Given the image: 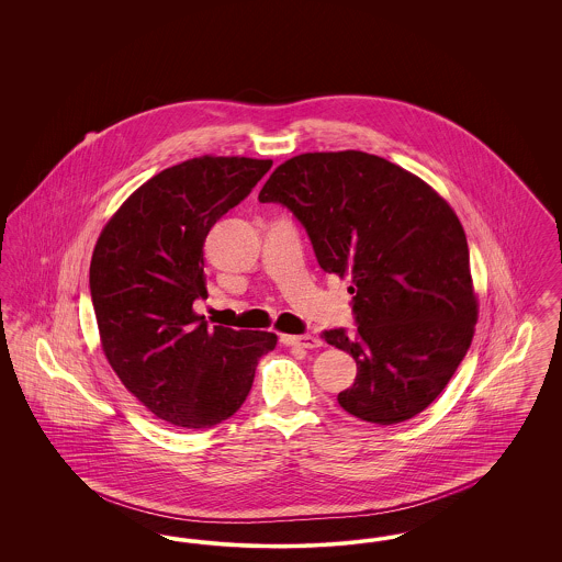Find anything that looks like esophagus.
<instances>
[{"mask_svg":"<svg viewBox=\"0 0 562 562\" xmlns=\"http://www.w3.org/2000/svg\"><path fill=\"white\" fill-rule=\"evenodd\" d=\"M280 341L284 346H294V348L314 349L321 348L322 339L314 337V335H282Z\"/></svg>","mask_w":562,"mask_h":562,"instance_id":"34e87169","label":"esophagus"}]
</instances>
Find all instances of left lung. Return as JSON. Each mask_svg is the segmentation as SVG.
Segmentation results:
<instances>
[{
    "label": "left lung",
    "mask_w": 562,
    "mask_h": 562,
    "mask_svg": "<svg viewBox=\"0 0 562 562\" xmlns=\"http://www.w3.org/2000/svg\"><path fill=\"white\" fill-rule=\"evenodd\" d=\"M305 227L326 273L349 276L358 328L324 330L353 356V385L337 401L379 426L438 398L474 337L479 305L470 250L451 206L419 177L364 151L303 154L259 193Z\"/></svg>",
    "instance_id": "left-lung-1"
}]
</instances>
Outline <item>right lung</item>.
I'll return each instance as SVG.
<instances>
[{
	"label": "right lung",
	"instance_id": "1",
	"mask_svg": "<svg viewBox=\"0 0 562 562\" xmlns=\"http://www.w3.org/2000/svg\"><path fill=\"white\" fill-rule=\"evenodd\" d=\"M271 160L202 156L161 170L111 216L94 246L90 296L111 369L156 417L204 429L246 401L278 337L213 326L204 241L266 177Z\"/></svg>",
	"mask_w": 562,
	"mask_h": 562
}]
</instances>
